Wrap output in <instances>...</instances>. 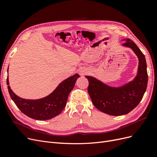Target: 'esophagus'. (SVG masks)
I'll use <instances>...</instances> for the list:
<instances>
[{
	"label": "esophagus",
	"mask_w": 157,
	"mask_h": 157,
	"mask_svg": "<svg viewBox=\"0 0 157 157\" xmlns=\"http://www.w3.org/2000/svg\"><path fill=\"white\" fill-rule=\"evenodd\" d=\"M86 73V72H85V71H80V74H81L82 75H84Z\"/></svg>",
	"instance_id": "1"
}]
</instances>
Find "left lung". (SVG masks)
Returning a JSON list of instances; mask_svg holds the SVG:
<instances>
[{"mask_svg":"<svg viewBox=\"0 0 157 157\" xmlns=\"http://www.w3.org/2000/svg\"><path fill=\"white\" fill-rule=\"evenodd\" d=\"M123 46L134 51L139 60L136 77L120 87H112L91 76H85L89 82L88 92L94 105L98 110L113 116L128 114L137 106L143 98L148 82L144 54L134 42L124 39Z\"/></svg>","mask_w":157,"mask_h":157,"instance_id":"8db88e82","label":"left lung"}]
</instances>
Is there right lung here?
I'll return each mask as SVG.
<instances>
[{
    "label": "right lung",
    "mask_w": 157,
    "mask_h": 157,
    "mask_svg": "<svg viewBox=\"0 0 157 157\" xmlns=\"http://www.w3.org/2000/svg\"><path fill=\"white\" fill-rule=\"evenodd\" d=\"M78 77V74L71 76L61 82L48 96L39 99H25L17 96L9 86L8 77L6 83L10 98L23 113L33 119L45 121L58 116L63 110Z\"/></svg>",
    "instance_id": "right-lung-1"
}]
</instances>
